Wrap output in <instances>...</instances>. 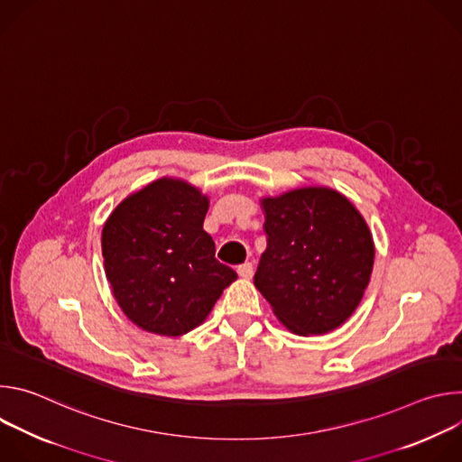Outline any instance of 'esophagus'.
Returning a JSON list of instances; mask_svg holds the SVG:
<instances>
[{"instance_id":"obj_1","label":"esophagus","mask_w":462,"mask_h":462,"mask_svg":"<svg viewBox=\"0 0 462 462\" xmlns=\"http://www.w3.org/2000/svg\"><path fill=\"white\" fill-rule=\"evenodd\" d=\"M237 274L243 280H250L252 274H254V265H252V263H243V265H239L237 267Z\"/></svg>"}]
</instances>
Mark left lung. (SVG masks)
<instances>
[{
  "instance_id": "1",
  "label": "left lung",
  "mask_w": 462,
  "mask_h": 462,
  "mask_svg": "<svg viewBox=\"0 0 462 462\" xmlns=\"http://www.w3.org/2000/svg\"><path fill=\"white\" fill-rule=\"evenodd\" d=\"M259 203L267 250L255 289L291 333L335 331L356 310L371 280L374 243L364 216L328 186H301Z\"/></svg>"
}]
</instances>
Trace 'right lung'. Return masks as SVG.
Wrapping results in <instances>:
<instances>
[{"mask_svg": "<svg viewBox=\"0 0 462 462\" xmlns=\"http://www.w3.org/2000/svg\"><path fill=\"white\" fill-rule=\"evenodd\" d=\"M208 195L161 177L129 193L102 228L106 278L125 318L159 337L199 327L237 274L216 259Z\"/></svg>", "mask_w": 462, "mask_h": 462, "instance_id": "right-lung-1", "label": "right lung"}]
</instances>
